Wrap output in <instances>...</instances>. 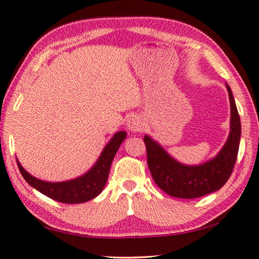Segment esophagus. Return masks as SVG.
<instances>
[{"label":"esophagus","mask_w":259,"mask_h":259,"mask_svg":"<svg viewBox=\"0 0 259 259\" xmlns=\"http://www.w3.org/2000/svg\"><path fill=\"white\" fill-rule=\"evenodd\" d=\"M128 129L133 133H139L144 129V121L142 117L133 116L128 120Z\"/></svg>","instance_id":"34e87169"}]
</instances>
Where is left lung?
Returning a JSON list of instances; mask_svg holds the SVG:
<instances>
[{"instance_id":"obj_1","label":"left lung","mask_w":259,"mask_h":259,"mask_svg":"<svg viewBox=\"0 0 259 259\" xmlns=\"http://www.w3.org/2000/svg\"><path fill=\"white\" fill-rule=\"evenodd\" d=\"M226 88L231 103V131L224 147L212 160L200 165H184L148 136L144 137L152 177L166 194L179 199L201 198L218 191L229 181L238 157L241 122L231 88Z\"/></svg>"}]
</instances>
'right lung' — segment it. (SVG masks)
<instances>
[{"instance_id":"right-lung-1","label":"right lung","mask_w":259,"mask_h":259,"mask_svg":"<svg viewBox=\"0 0 259 259\" xmlns=\"http://www.w3.org/2000/svg\"><path fill=\"white\" fill-rule=\"evenodd\" d=\"M125 137V131H120V133L114 135L111 142L104 148L98 161L96 162L93 168L85 175L76 179H73V181L61 183L43 182L30 176L21 166L18 160H17V164H18L19 171L23 175L25 181L30 186L34 187L35 190L47 195L48 198L58 201V202L61 203H83L89 200H93L104 190V186L108 178L112 161Z\"/></svg>"}]
</instances>
